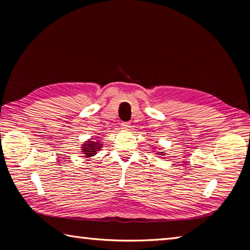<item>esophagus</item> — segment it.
Listing matches in <instances>:
<instances>
[{"label":"esophagus","mask_w":250,"mask_h":250,"mask_svg":"<svg viewBox=\"0 0 250 250\" xmlns=\"http://www.w3.org/2000/svg\"><path fill=\"white\" fill-rule=\"evenodd\" d=\"M121 126H122V129H128V128H130V122L129 121H124L121 124Z\"/></svg>","instance_id":"34e87169"}]
</instances>
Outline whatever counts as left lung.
Instances as JSON below:
<instances>
[{"mask_svg":"<svg viewBox=\"0 0 250 250\" xmlns=\"http://www.w3.org/2000/svg\"><path fill=\"white\" fill-rule=\"evenodd\" d=\"M159 155H160V153H159Z\"/></svg>","mask_w":250,"mask_h":250,"instance_id":"8db88e82","label":"left lung"}]
</instances>
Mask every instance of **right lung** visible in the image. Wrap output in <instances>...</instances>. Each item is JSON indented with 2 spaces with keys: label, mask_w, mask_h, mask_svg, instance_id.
<instances>
[{
  "label": "right lung",
  "mask_w": 250,
  "mask_h": 250,
  "mask_svg": "<svg viewBox=\"0 0 250 250\" xmlns=\"http://www.w3.org/2000/svg\"><path fill=\"white\" fill-rule=\"evenodd\" d=\"M102 147V144H100L98 142H92V141H87V144L83 145V155H86V157H92L97 153L98 150L101 149Z\"/></svg>",
  "instance_id": "obj_1"
}]
</instances>
